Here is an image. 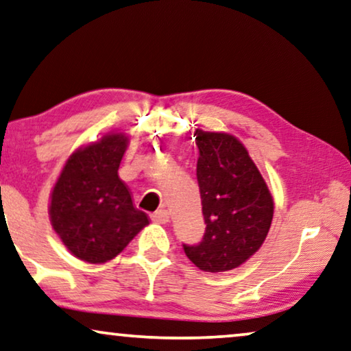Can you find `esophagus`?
<instances>
[{
	"label": "esophagus",
	"mask_w": 351,
	"mask_h": 351,
	"mask_svg": "<svg viewBox=\"0 0 351 351\" xmlns=\"http://www.w3.org/2000/svg\"><path fill=\"white\" fill-rule=\"evenodd\" d=\"M152 220L155 223H161V225H165V223L169 221V212L166 209H161V210H156L155 213H152Z\"/></svg>",
	"instance_id": "1"
}]
</instances>
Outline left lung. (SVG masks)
Here are the masks:
<instances>
[{
    "label": "left lung",
    "mask_w": 351,
    "mask_h": 351,
    "mask_svg": "<svg viewBox=\"0 0 351 351\" xmlns=\"http://www.w3.org/2000/svg\"><path fill=\"white\" fill-rule=\"evenodd\" d=\"M196 166L206 232L185 255L206 272L231 271L245 263L266 239L274 201L245 147L234 136L196 130Z\"/></svg>",
    "instance_id": "left-lung-1"
}]
</instances>
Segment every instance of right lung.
<instances>
[{
  "label": "right lung",
  "instance_id": "1",
  "mask_svg": "<svg viewBox=\"0 0 351 351\" xmlns=\"http://www.w3.org/2000/svg\"><path fill=\"white\" fill-rule=\"evenodd\" d=\"M126 145L128 138L114 133L79 149L53 186L50 221L68 250L82 261L112 260L149 225L119 177Z\"/></svg>",
  "mask_w": 351,
  "mask_h": 351
}]
</instances>
